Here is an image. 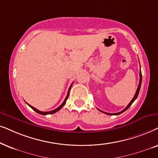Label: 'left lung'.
Here are the masks:
<instances>
[{"instance_id": "obj_1", "label": "left lung", "mask_w": 158, "mask_h": 158, "mask_svg": "<svg viewBox=\"0 0 158 158\" xmlns=\"http://www.w3.org/2000/svg\"><path fill=\"white\" fill-rule=\"evenodd\" d=\"M142 72H141V70H140V71H139V85H138L137 89H136V93H135V94H134V96L133 99H132V100H131V102H129V105H128V106H127V107H126V108H125L124 109H123V110H121V112H119V113H106V112H104V111H102V110H99V109H98V110H100V112H102V113H105V114H107V115H120V114H121V113H123V112H124V111L127 110V109L129 108V107L131 106L132 103H133V102H134V101L136 100V98H137V96H138V94H139V90H140L141 85H142Z\"/></svg>"}]
</instances>
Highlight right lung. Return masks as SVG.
Listing matches in <instances>:
<instances>
[{"instance_id": "1", "label": "right lung", "mask_w": 158, "mask_h": 158, "mask_svg": "<svg viewBox=\"0 0 158 158\" xmlns=\"http://www.w3.org/2000/svg\"><path fill=\"white\" fill-rule=\"evenodd\" d=\"M73 84V83H72ZM72 84H71V86H70V87H69V91H68V93H67V95H66V98H65V100H64V102H63V103L60 105V106H59V107H58L56 109H55V110H50V111H48V112H43V111H40V110H37V109H36L35 108H34V107H32L31 106H30V105H29L28 103H27V105H28V106L30 107V108H31V109H33L35 111V112H37V113H39V114H41V115H48V114H52V113H56L57 112V111H58V110H60V109H61L63 107H64V106L65 104H66V100H67V99H68V98H69V91H70V89H71V86H72Z\"/></svg>"}]
</instances>
